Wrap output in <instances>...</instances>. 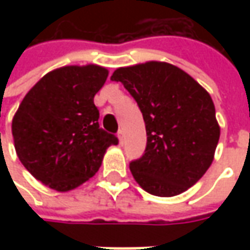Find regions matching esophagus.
<instances>
[{
	"mask_svg": "<svg viewBox=\"0 0 250 250\" xmlns=\"http://www.w3.org/2000/svg\"><path fill=\"white\" fill-rule=\"evenodd\" d=\"M118 139H120L121 145H124V142H125V136H124V132H122V130L118 132Z\"/></svg>",
	"mask_w": 250,
	"mask_h": 250,
	"instance_id": "obj_1",
	"label": "esophagus"
}]
</instances>
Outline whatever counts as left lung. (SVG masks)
<instances>
[{
  "label": "left lung",
  "instance_id": "1",
  "mask_svg": "<svg viewBox=\"0 0 250 250\" xmlns=\"http://www.w3.org/2000/svg\"><path fill=\"white\" fill-rule=\"evenodd\" d=\"M111 81L129 91L146 125L145 154L129 164L135 181L161 197L193 187L211 166L220 139L210 94L178 66L159 61L118 68Z\"/></svg>",
  "mask_w": 250,
  "mask_h": 250
}]
</instances>
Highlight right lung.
I'll use <instances>...</instances> for the list:
<instances>
[{
  "mask_svg": "<svg viewBox=\"0 0 250 250\" xmlns=\"http://www.w3.org/2000/svg\"><path fill=\"white\" fill-rule=\"evenodd\" d=\"M108 71L99 65L54 69L24 96L12 120L16 154L37 181L58 192L91 178L118 138L99 125L94 96Z\"/></svg>",
  "mask_w": 250,
  "mask_h": 250,
  "instance_id": "1",
  "label": "right lung"
}]
</instances>
